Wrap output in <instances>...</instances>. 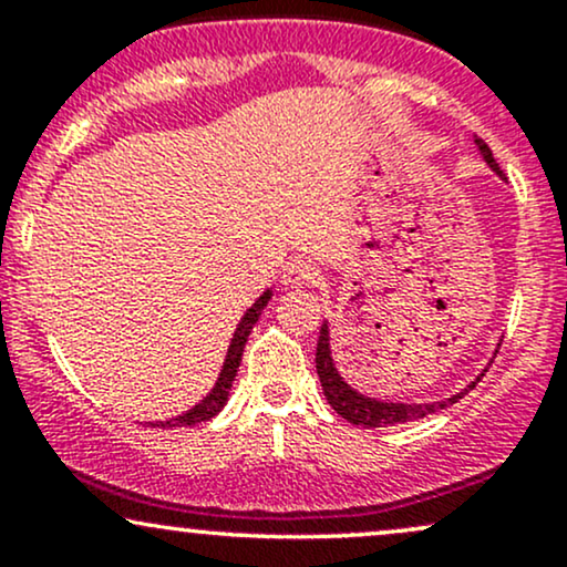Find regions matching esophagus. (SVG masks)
<instances>
[{
	"mask_svg": "<svg viewBox=\"0 0 567 567\" xmlns=\"http://www.w3.org/2000/svg\"><path fill=\"white\" fill-rule=\"evenodd\" d=\"M317 279V269L306 261H290L282 269V282L288 288H303V285H311Z\"/></svg>",
	"mask_w": 567,
	"mask_h": 567,
	"instance_id": "obj_1",
	"label": "esophagus"
}]
</instances>
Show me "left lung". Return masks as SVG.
I'll list each match as a JSON object with an SVG mask.
<instances>
[{"label":"left lung","instance_id":"1","mask_svg":"<svg viewBox=\"0 0 567 567\" xmlns=\"http://www.w3.org/2000/svg\"><path fill=\"white\" fill-rule=\"evenodd\" d=\"M474 143H477L480 157L485 159V165L491 167V171L496 173L501 181H506L504 173H501L498 162L493 159V152L487 148V143L480 138H474ZM317 375H320L322 392H324V396H328L330 408H333L341 419H347L349 424H354V426L375 429V426L405 424V421L424 419V415H432V413H437V410L451 408L453 402H458L461 396L477 386L480 379L485 375V370L470 383V386L461 389V392H455L447 396V400H440V402H389V400H379V396H368V394L357 392V389L351 386V383L343 381V375L338 373L336 360H333V349H330V324H328V320H324L320 328V341H317Z\"/></svg>","mask_w":567,"mask_h":567}]
</instances>
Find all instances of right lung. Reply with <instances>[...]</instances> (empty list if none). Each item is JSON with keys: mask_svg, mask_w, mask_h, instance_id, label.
<instances>
[{"mask_svg": "<svg viewBox=\"0 0 567 567\" xmlns=\"http://www.w3.org/2000/svg\"><path fill=\"white\" fill-rule=\"evenodd\" d=\"M271 292H275V290L266 288L264 296H258V301L252 303L250 309H247L243 315V320H239L237 330H234V336H231L229 351H226L224 368H220L218 381H216V386L210 389V394H207L205 400H199L192 410H186V413L175 415V419H171V421H152L148 426H194V424H202V421H210L213 415H218L220 410H224L226 402H229L234 375H237L239 362H243V351H245L247 336H250V330L256 328L258 317H261L266 303L271 301Z\"/></svg>", "mask_w": 567, "mask_h": 567, "instance_id": "1", "label": "right lung"}]
</instances>
